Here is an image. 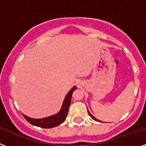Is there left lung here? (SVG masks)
Wrapping results in <instances>:
<instances>
[{
    "instance_id": "obj_1",
    "label": "left lung",
    "mask_w": 146,
    "mask_h": 146,
    "mask_svg": "<svg viewBox=\"0 0 146 146\" xmlns=\"http://www.w3.org/2000/svg\"><path fill=\"white\" fill-rule=\"evenodd\" d=\"M88 113H89V115H90V117H91V118H92V119H94V120H96V121H98V122H99V120H98L97 119H96V118H95V117H94V116H93V115H92V114H91V113H90V112H89V111H88Z\"/></svg>"
}]
</instances>
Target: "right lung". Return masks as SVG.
<instances>
[{
  "label": "right lung",
  "instance_id": "right-lung-1",
  "mask_svg": "<svg viewBox=\"0 0 146 146\" xmlns=\"http://www.w3.org/2000/svg\"><path fill=\"white\" fill-rule=\"evenodd\" d=\"M76 89V87L74 86L67 94L64 100L63 104H62V108L60 110L59 112L56 114L50 116V117H45L42 119H33L30 117L23 114L24 118L27 119V122H29L30 124L33 125L38 126L40 128H51L56 126L62 124V122H64L66 119V117L67 116V113L69 110V107L71 103V97L73 91Z\"/></svg>",
  "mask_w": 146,
  "mask_h": 146
}]
</instances>
